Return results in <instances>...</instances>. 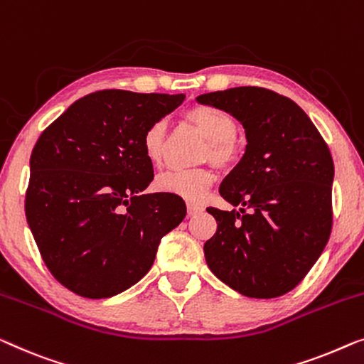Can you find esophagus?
<instances>
[{
  "label": "esophagus",
  "instance_id": "1",
  "mask_svg": "<svg viewBox=\"0 0 364 364\" xmlns=\"http://www.w3.org/2000/svg\"><path fill=\"white\" fill-rule=\"evenodd\" d=\"M187 210H188V215L193 217V215H198L200 212H203V207H200V205H195V203H188Z\"/></svg>",
  "mask_w": 364,
  "mask_h": 364
}]
</instances>
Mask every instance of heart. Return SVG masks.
Here are the masks:
<instances>
[{"instance_id": "heart-1", "label": "heart", "mask_w": 364, "mask_h": 364, "mask_svg": "<svg viewBox=\"0 0 364 364\" xmlns=\"http://www.w3.org/2000/svg\"><path fill=\"white\" fill-rule=\"evenodd\" d=\"M187 119L192 121L208 139V149L205 152L207 159L217 166H230L238 159L240 144L236 141V121L231 114L210 105H197L188 109ZM166 131V121L156 119L147 126L141 138L146 159L154 166H159L164 157ZM213 181V172L208 169L167 171L157 177L156 187L187 202H202Z\"/></svg>"}]
</instances>
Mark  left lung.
I'll use <instances>...</instances> for the list:
<instances>
[{"mask_svg": "<svg viewBox=\"0 0 364 364\" xmlns=\"http://www.w3.org/2000/svg\"><path fill=\"white\" fill-rule=\"evenodd\" d=\"M243 124L246 151L220 195L240 210L207 212L217 233L203 245L220 281L246 297L292 291L325 250L331 231L333 159L297 103L261 87L197 97Z\"/></svg>", "mask_w": 364, "mask_h": 364, "instance_id": "obj_1", "label": "left lung"}]
</instances>
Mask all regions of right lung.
I'll return each mask as SVG.
<instances>
[{
	"label": "right lung",
	"instance_id": "right-lung-1",
	"mask_svg": "<svg viewBox=\"0 0 364 364\" xmlns=\"http://www.w3.org/2000/svg\"><path fill=\"white\" fill-rule=\"evenodd\" d=\"M186 95L102 90L72 103L31 154L26 218L47 269L68 291L107 299L134 286L162 236L186 218L173 193H144L141 138Z\"/></svg>",
	"mask_w": 364,
	"mask_h": 364
}]
</instances>
